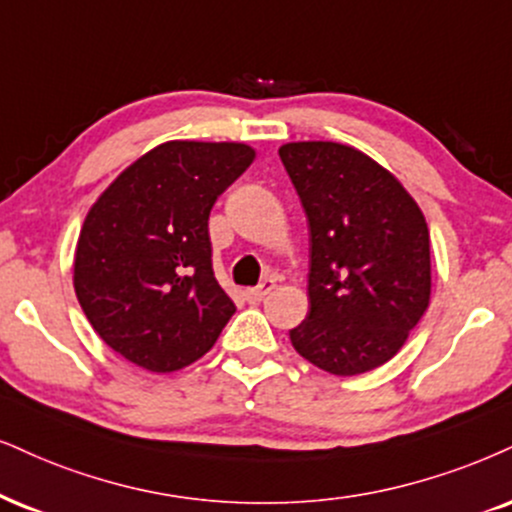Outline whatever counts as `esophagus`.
<instances>
[{"instance_id": "1", "label": "esophagus", "mask_w": 512, "mask_h": 512, "mask_svg": "<svg viewBox=\"0 0 512 512\" xmlns=\"http://www.w3.org/2000/svg\"><path fill=\"white\" fill-rule=\"evenodd\" d=\"M273 289H275V280H263L258 287L246 289L244 296H246V301H249V304H258V301L266 299V296L273 292Z\"/></svg>"}]
</instances>
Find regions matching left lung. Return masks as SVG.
Returning a JSON list of instances; mask_svg holds the SVG:
<instances>
[{"mask_svg": "<svg viewBox=\"0 0 512 512\" xmlns=\"http://www.w3.org/2000/svg\"><path fill=\"white\" fill-rule=\"evenodd\" d=\"M280 159L311 235L308 315L289 330L306 361L339 377L394 358L430 306V230L413 197L363 151L292 142Z\"/></svg>", "mask_w": 512, "mask_h": 512, "instance_id": "1", "label": "left lung"}]
</instances>
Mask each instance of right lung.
<instances>
[{"label": "right lung", "instance_id": "right-lung-1", "mask_svg": "<svg viewBox=\"0 0 512 512\" xmlns=\"http://www.w3.org/2000/svg\"><path fill=\"white\" fill-rule=\"evenodd\" d=\"M237 142L159 144L90 208L73 285L94 332L130 363L173 372L216 344L235 304L213 275L208 216L254 161Z\"/></svg>", "mask_w": 512, "mask_h": 512}]
</instances>
